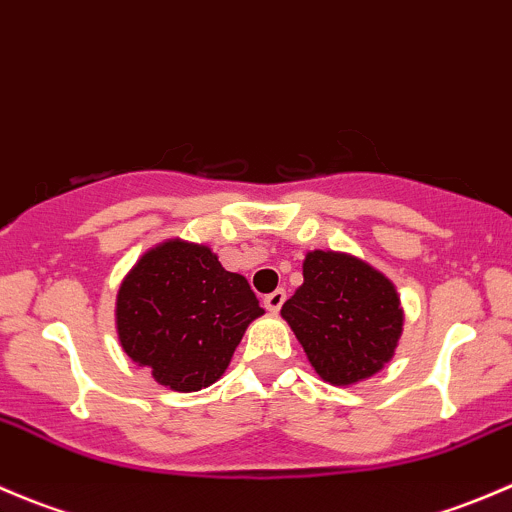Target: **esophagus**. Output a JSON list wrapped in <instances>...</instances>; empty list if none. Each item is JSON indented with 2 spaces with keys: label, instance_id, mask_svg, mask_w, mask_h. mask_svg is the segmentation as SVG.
<instances>
[{
  "label": "esophagus",
  "instance_id": "34e87169",
  "mask_svg": "<svg viewBox=\"0 0 512 512\" xmlns=\"http://www.w3.org/2000/svg\"><path fill=\"white\" fill-rule=\"evenodd\" d=\"M285 299H287L285 289H275V292L265 294L262 304H265V307L270 309V312H280V307H282V304H285Z\"/></svg>",
  "mask_w": 512,
  "mask_h": 512
}]
</instances>
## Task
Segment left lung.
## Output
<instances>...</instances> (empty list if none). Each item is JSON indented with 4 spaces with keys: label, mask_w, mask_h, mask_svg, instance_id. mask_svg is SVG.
Masks as SVG:
<instances>
[{
    "label": "left lung",
    "mask_w": 512,
    "mask_h": 512,
    "mask_svg": "<svg viewBox=\"0 0 512 512\" xmlns=\"http://www.w3.org/2000/svg\"><path fill=\"white\" fill-rule=\"evenodd\" d=\"M302 277L282 304V319L319 379L352 386L379 374L404 332L394 282L369 262L334 250L307 252Z\"/></svg>",
    "instance_id": "1"
}]
</instances>
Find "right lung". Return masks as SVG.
I'll list each match as a JSON object with an SVG mask.
<instances>
[{"label":"right lung","instance_id":"right-lung-1","mask_svg":"<svg viewBox=\"0 0 512 512\" xmlns=\"http://www.w3.org/2000/svg\"><path fill=\"white\" fill-rule=\"evenodd\" d=\"M262 314L245 277L227 272L208 245L180 237L143 252L116 294L121 349L180 394L215 384Z\"/></svg>","mask_w":512,"mask_h":512}]
</instances>
